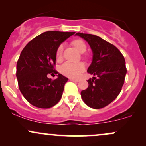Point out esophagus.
Masks as SVG:
<instances>
[{"mask_svg":"<svg viewBox=\"0 0 146 146\" xmlns=\"http://www.w3.org/2000/svg\"><path fill=\"white\" fill-rule=\"evenodd\" d=\"M70 80L73 81V82H78L80 81V80L75 79V78H70Z\"/></svg>","mask_w":146,"mask_h":146,"instance_id":"obj_1","label":"esophagus"}]
</instances>
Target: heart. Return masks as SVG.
Returning <instances> with one entry per match:
<instances>
[{
	"instance_id": "heart-1",
	"label": "heart",
	"mask_w": 146,
	"mask_h": 146,
	"mask_svg": "<svg viewBox=\"0 0 146 146\" xmlns=\"http://www.w3.org/2000/svg\"><path fill=\"white\" fill-rule=\"evenodd\" d=\"M73 45L81 53L86 51V46L84 41L80 39H76L73 41ZM64 51V44H62L58 46L56 50V59L57 61H60L62 59ZM85 70V66L83 63L73 64L69 62L64 63L60 67V71L64 76L69 77V78H76L81 75L82 73Z\"/></svg>"
}]
</instances>
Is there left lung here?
Returning a JSON list of instances; mask_svg holds the SVG:
<instances>
[{
  "instance_id": "8db88e82",
  "label": "left lung",
  "mask_w": 146,
  "mask_h": 146,
  "mask_svg": "<svg viewBox=\"0 0 146 146\" xmlns=\"http://www.w3.org/2000/svg\"><path fill=\"white\" fill-rule=\"evenodd\" d=\"M76 35L90 45L94 55L87 72L96 76L88 80L89 85L81 91V96L91 108H103L121 91L127 73L125 58L116 46L96 35L80 33Z\"/></svg>"
}]
</instances>
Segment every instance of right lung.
<instances>
[{"instance_id": "1", "label": "right lung", "mask_w": 146, "mask_h": 146, "mask_svg": "<svg viewBox=\"0 0 146 146\" xmlns=\"http://www.w3.org/2000/svg\"><path fill=\"white\" fill-rule=\"evenodd\" d=\"M75 33L47 31L34 38L24 47L17 64L19 89L31 105L39 108L53 107L60 100L68 78L55 69L58 46ZM58 74L57 79L47 77Z\"/></svg>"}]
</instances>
